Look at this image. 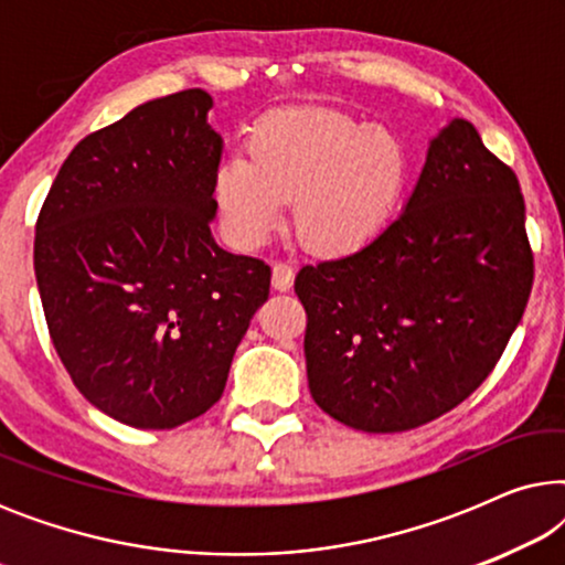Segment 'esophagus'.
<instances>
[{
	"instance_id": "esophagus-1",
	"label": "esophagus",
	"mask_w": 565,
	"mask_h": 565,
	"mask_svg": "<svg viewBox=\"0 0 565 565\" xmlns=\"http://www.w3.org/2000/svg\"><path fill=\"white\" fill-rule=\"evenodd\" d=\"M292 280H296V273H292V267L285 265V262H275V265H273V288L285 292V290L292 288Z\"/></svg>"
}]
</instances>
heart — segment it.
<instances>
[{
    "mask_svg": "<svg viewBox=\"0 0 565 565\" xmlns=\"http://www.w3.org/2000/svg\"><path fill=\"white\" fill-rule=\"evenodd\" d=\"M408 157L391 130L327 107L267 115L249 136V159L231 157L215 198L236 242L262 244L296 201V234L327 257L375 242L404 195Z\"/></svg>",
    "mask_w": 565,
    "mask_h": 565,
    "instance_id": "obj_1",
    "label": "heart"
}]
</instances>
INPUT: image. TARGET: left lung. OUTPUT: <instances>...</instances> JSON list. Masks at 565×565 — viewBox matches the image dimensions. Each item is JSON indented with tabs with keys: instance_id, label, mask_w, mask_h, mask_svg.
<instances>
[{
	"instance_id": "8db88e82",
	"label": "left lung",
	"mask_w": 565,
	"mask_h": 565,
	"mask_svg": "<svg viewBox=\"0 0 565 565\" xmlns=\"http://www.w3.org/2000/svg\"><path fill=\"white\" fill-rule=\"evenodd\" d=\"M532 275L516 174L452 118L398 218L360 252L296 277L313 401L375 435L447 414L499 362Z\"/></svg>"
}]
</instances>
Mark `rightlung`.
<instances>
[{"label": "right lung", "mask_w": 565, "mask_h": 565, "mask_svg": "<svg viewBox=\"0 0 565 565\" xmlns=\"http://www.w3.org/2000/svg\"><path fill=\"white\" fill-rule=\"evenodd\" d=\"M203 89L138 105L74 146L35 223V280L82 396L174 429L223 396L269 267L215 244L223 138Z\"/></svg>", "instance_id": "obj_1"}]
</instances>
